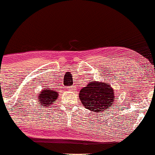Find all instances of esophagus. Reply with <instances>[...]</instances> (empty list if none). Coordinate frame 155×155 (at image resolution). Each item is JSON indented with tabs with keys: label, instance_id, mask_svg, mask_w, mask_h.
<instances>
[{
	"label": "esophagus",
	"instance_id": "34e87169",
	"mask_svg": "<svg viewBox=\"0 0 155 155\" xmlns=\"http://www.w3.org/2000/svg\"><path fill=\"white\" fill-rule=\"evenodd\" d=\"M74 89H75V88H74V87H68V89L69 90V91H73Z\"/></svg>",
	"mask_w": 155,
	"mask_h": 155
}]
</instances>
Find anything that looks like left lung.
<instances>
[{
  "label": "left lung",
  "mask_w": 155,
  "mask_h": 155,
  "mask_svg": "<svg viewBox=\"0 0 155 155\" xmlns=\"http://www.w3.org/2000/svg\"><path fill=\"white\" fill-rule=\"evenodd\" d=\"M115 94L111 84L103 81H90L79 92L81 104L95 113L107 111L114 101Z\"/></svg>",
  "instance_id": "left-lung-1"
}]
</instances>
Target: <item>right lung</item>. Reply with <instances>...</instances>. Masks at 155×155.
Returning <instances> with one entry per match:
<instances>
[{"instance_id": "right-lung-1", "label": "right lung", "mask_w": 155, "mask_h": 155, "mask_svg": "<svg viewBox=\"0 0 155 155\" xmlns=\"http://www.w3.org/2000/svg\"><path fill=\"white\" fill-rule=\"evenodd\" d=\"M58 92L56 90L50 89L48 88L43 89V90L38 93L37 98L39 104L42 106V107H50L51 105L56 103L58 99Z\"/></svg>"}]
</instances>
